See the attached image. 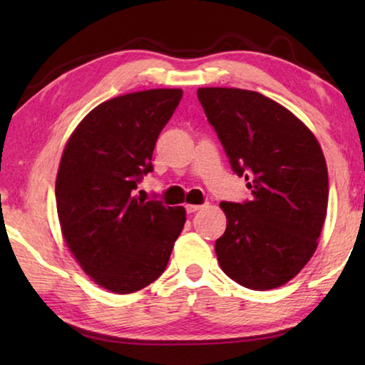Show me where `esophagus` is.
I'll use <instances>...</instances> for the list:
<instances>
[{
  "instance_id": "1",
  "label": "esophagus",
  "mask_w": 365,
  "mask_h": 365,
  "mask_svg": "<svg viewBox=\"0 0 365 365\" xmlns=\"http://www.w3.org/2000/svg\"><path fill=\"white\" fill-rule=\"evenodd\" d=\"M202 206H200V205H187L185 206V209H187V212L188 214H193V212H196V211H200Z\"/></svg>"
}]
</instances>
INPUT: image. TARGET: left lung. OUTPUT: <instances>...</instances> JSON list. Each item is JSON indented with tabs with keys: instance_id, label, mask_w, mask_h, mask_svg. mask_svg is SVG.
I'll use <instances>...</instances> for the list:
<instances>
[{
	"instance_id": "8db88e82",
	"label": "left lung",
	"mask_w": 365,
	"mask_h": 365,
	"mask_svg": "<svg viewBox=\"0 0 365 365\" xmlns=\"http://www.w3.org/2000/svg\"><path fill=\"white\" fill-rule=\"evenodd\" d=\"M206 117L251 200L222 201V270L256 292L285 285L304 267L322 232L329 174L317 138L293 113L257 91L197 88Z\"/></svg>"
}]
</instances>
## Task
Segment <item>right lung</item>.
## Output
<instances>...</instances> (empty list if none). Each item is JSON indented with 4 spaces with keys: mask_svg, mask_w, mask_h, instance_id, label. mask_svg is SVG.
<instances>
[{
    "mask_svg": "<svg viewBox=\"0 0 365 365\" xmlns=\"http://www.w3.org/2000/svg\"><path fill=\"white\" fill-rule=\"evenodd\" d=\"M182 95L156 88L101 103L78 123L61 158L63 237L85 274L113 293H135L156 280L187 220L182 206L135 195L153 172L156 140Z\"/></svg>",
    "mask_w": 365,
    "mask_h": 365,
    "instance_id": "obj_1",
    "label": "right lung"
}]
</instances>
